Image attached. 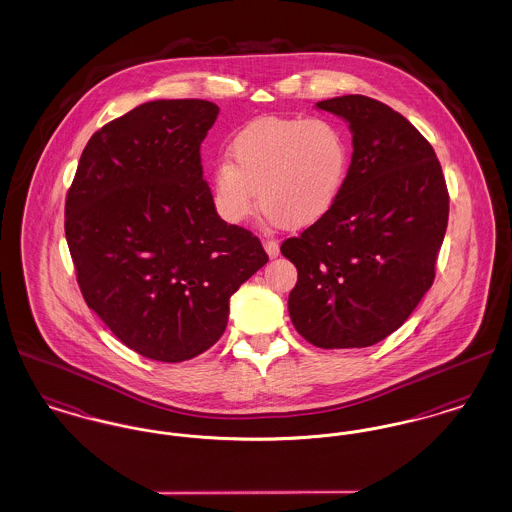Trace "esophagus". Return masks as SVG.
<instances>
[{"instance_id":"obj_1","label":"esophagus","mask_w":512,"mask_h":512,"mask_svg":"<svg viewBox=\"0 0 512 512\" xmlns=\"http://www.w3.org/2000/svg\"><path fill=\"white\" fill-rule=\"evenodd\" d=\"M263 245H265V249H267L268 257H270V259L278 257V253H280V245H278L276 240H263Z\"/></svg>"}]
</instances>
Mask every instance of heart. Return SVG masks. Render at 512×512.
Here are the masks:
<instances>
[{
	"instance_id": "heart-1",
	"label": "heart",
	"mask_w": 512,
	"mask_h": 512,
	"mask_svg": "<svg viewBox=\"0 0 512 512\" xmlns=\"http://www.w3.org/2000/svg\"><path fill=\"white\" fill-rule=\"evenodd\" d=\"M213 171V203L228 224H242L259 203L276 226L307 228L338 203L351 165L345 130L330 119L263 117L230 140Z\"/></svg>"
}]
</instances>
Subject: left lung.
<instances>
[{"mask_svg":"<svg viewBox=\"0 0 512 512\" xmlns=\"http://www.w3.org/2000/svg\"><path fill=\"white\" fill-rule=\"evenodd\" d=\"M317 107L349 122L353 155L328 217L280 247L297 268L288 309L317 347H368L395 332L434 284L447 184L434 147L386 103L355 94Z\"/></svg>","mask_w":512,"mask_h":512,"instance_id":"8db88e82","label":"left lung"}]
</instances>
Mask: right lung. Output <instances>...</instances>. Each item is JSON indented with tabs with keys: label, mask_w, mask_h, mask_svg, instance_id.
Wrapping results in <instances>:
<instances>
[{
	"label": "right lung",
	"mask_w": 512,
	"mask_h": 512,
	"mask_svg": "<svg viewBox=\"0 0 512 512\" xmlns=\"http://www.w3.org/2000/svg\"><path fill=\"white\" fill-rule=\"evenodd\" d=\"M217 115L205 99L147 101L90 138L67 192L86 305L153 361L215 345L230 295L268 261L257 236L220 219L203 180L199 149Z\"/></svg>",
	"instance_id": "right-lung-1"
}]
</instances>
